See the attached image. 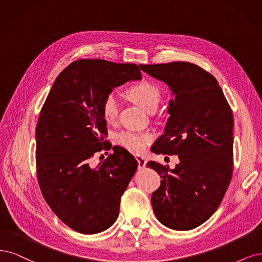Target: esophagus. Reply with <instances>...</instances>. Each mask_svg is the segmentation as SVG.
Wrapping results in <instances>:
<instances>
[{
	"mask_svg": "<svg viewBox=\"0 0 262 262\" xmlns=\"http://www.w3.org/2000/svg\"><path fill=\"white\" fill-rule=\"evenodd\" d=\"M136 160H137V162H138V167L139 168H143V167H146V164H147V160H146V158L143 157V156H140V155H137L136 157Z\"/></svg>",
	"mask_w": 262,
	"mask_h": 262,
	"instance_id": "esophagus-1",
	"label": "esophagus"
}]
</instances>
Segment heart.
Instances as JSON below:
<instances>
[{
  "label": "heart",
  "instance_id": "b5f03b06",
  "mask_svg": "<svg viewBox=\"0 0 262 262\" xmlns=\"http://www.w3.org/2000/svg\"><path fill=\"white\" fill-rule=\"evenodd\" d=\"M125 97L130 100L133 103L141 107L143 111L154 113L161 101V90L152 82L142 80L134 83L125 91ZM103 119L107 123H113L117 119L119 113V104L116 97L113 94L107 95L103 101L102 105ZM152 137L149 134H139L134 132H122L115 137L116 142L120 146L126 148L132 152H141L147 147Z\"/></svg>",
  "mask_w": 262,
  "mask_h": 262
}]
</instances>
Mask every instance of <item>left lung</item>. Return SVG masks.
I'll list each match as a JSON object with an SVG mask.
<instances>
[{
  "instance_id": "1",
  "label": "left lung",
  "mask_w": 262,
  "mask_h": 262,
  "mask_svg": "<svg viewBox=\"0 0 262 262\" xmlns=\"http://www.w3.org/2000/svg\"><path fill=\"white\" fill-rule=\"evenodd\" d=\"M140 70L164 81L175 96L170 101L164 134L151 148L175 155L170 168L147 163L161 177L151 204L158 220L176 231L195 229L220 206L233 174V113L217 80L189 62L142 65Z\"/></svg>"
}]
</instances>
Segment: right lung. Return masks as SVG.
I'll return each instance as SVG.
<instances>
[{
    "label": "right lung",
    "mask_w": 262,
    "mask_h": 262,
    "mask_svg": "<svg viewBox=\"0 0 262 262\" xmlns=\"http://www.w3.org/2000/svg\"><path fill=\"white\" fill-rule=\"evenodd\" d=\"M140 78L136 64L75 61L57 76L41 108L36 128L39 186L53 212L76 232H103L119 216L121 197L138 162L117 146L98 166L91 167L90 160L106 146L103 99L115 87Z\"/></svg>",
    "instance_id": "obj_1"
}]
</instances>
